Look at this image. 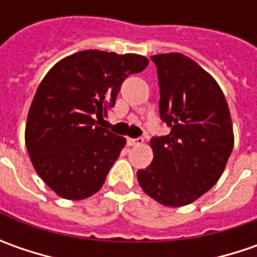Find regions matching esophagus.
<instances>
[{"label":"esophagus","instance_id":"obj_1","mask_svg":"<svg viewBox=\"0 0 257 257\" xmlns=\"http://www.w3.org/2000/svg\"><path fill=\"white\" fill-rule=\"evenodd\" d=\"M143 139H142V137H140V139H127V144H128V146H132V147H133V146H140V144H143Z\"/></svg>","mask_w":257,"mask_h":257}]
</instances>
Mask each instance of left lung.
Returning a JSON list of instances; mask_svg holds the SVG:
<instances>
[{
  "label": "left lung",
  "instance_id": "obj_1",
  "mask_svg": "<svg viewBox=\"0 0 257 257\" xmlns=\"http://www.w3.org/2000/svg\"><path fill=\"white\" fill-rule=\"evenodd\" d=\"M160 87V117L170 133L150 140L153 162L137 172L140 187L167 207H182L210 190L224 172L234 136L217 81L180 53L152 57Z\"/></svg>",
  "mask_w": 257,
  "mask_h": 257
}]
</instances>
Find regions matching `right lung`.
<instances>
[{"instance_id": "obj_1", "label": "right lung", "mask_w": 257, "mask_h": 257, "mask_svg": "<svg viewBox=\"0 0 257 257\" xmlns=\"http://www.w3.org/2000/svg\"><path fill=\"white\" fill-rule=\"evenodd\" d=\"M147 65L143 55L85 50L45 74L28 111L25 146L35 172L57 196L83 200L101 189L125 139L95 118L103 120L121 83Z\"/></svg>"}]
</instances>
